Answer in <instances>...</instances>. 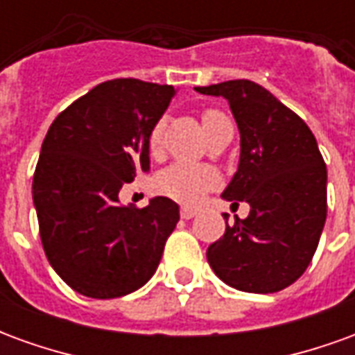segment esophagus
I'll return each instance as SVG.
<instances>
[{
    "label": "esophagus",
    "mask_w": 355,
    "mask_h": 355,
    "mask_svg": "<svg viewBox=\"0 0 355 355\" xmlns=\"http://www.w3.org/2000/svg\"><path fill=\"white\" fill-rule=\"evenodd\" d=\"M196 213H198V211H196V209H192V207H182V209H180V216H182L184 220H188V218L196 216Z\"/></svg>",
    "instance_id": "esophagus-1"
}]
</instances>
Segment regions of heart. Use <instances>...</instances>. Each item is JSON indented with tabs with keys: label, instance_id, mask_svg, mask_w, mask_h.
<instances>
[{
	"label": "heart",
	"instance_id": "heart-1",
	"mask_svg": "<svg viewBox=\"0 0 355 355\" xmlns=\"http://www.w3.org/2000/svg\"><path fill=\"white\" fill-rule=\"evenodd\" d=\"M220 116L223 114L216 110L203 112V116H201L203 129ZM163 132H165V121L157 119L148 135V152L152 155H159L162 152ZM216 184H218V177L215 171L200 167V165H190V163H175L155 177V190L171 200L180 201V203L200 201L201 196L209 192L211 188H215Z\"/></svg>",
	"mask_w": 355,
	"mask_h": 355
}]
</instances>
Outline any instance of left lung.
I'll list each match as a JSON object with an SVG mask.
<instances>
[{"label":"left lung","instance_id":"1","mask_svg":"<svg viewBox=\"0 0 355 355\" xmlns=\"http://www.w3.org/2000/svg\"><path fill=\"white\" fill-rule=\"evenodd\" d=\"M201 94L224 96L241 135L236 175L223 198L247 201V218L207 249L220 279L245 293H277L304 274L327 218V167L308 125L249 80H232Z\"/></svg>","mask_w":355,"mask_h":355}]
</instances>
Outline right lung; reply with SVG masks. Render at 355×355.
<instances>
[{
    "instance_id": "add662e5",
    "label": "right lung",
    "mask_w": 355,
    "mask_h": 355,
    "mask_svg": "<svg viewBox=\"0 0 355 355\" xmlns=\"http://www.w3.org/2000/svg\"><path fill=\"white\" fill-rule=\"evenodd\" d=\"M175 93L132 78L104 81L60 112L45 135L32 184L40 238L55 272L85 297L140 289L180 218L169 198L142 209L117 198L150 169L148 135Z\"/></svg>"
}]
</instances>
